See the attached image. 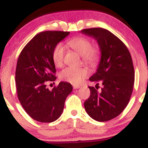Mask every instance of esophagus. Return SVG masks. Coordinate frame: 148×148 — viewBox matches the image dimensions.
Segmentation results:
<instances>
[{"instance_id":"34e87169","label":"esophagus","mask_w":148,"mask_h":148,"mask_svg":"<svg viewBox=\"0 0 148 148\" xmlns=\"http://www.w3.org/2000/svg\"><path fill=\"white\" fill-rule=\"evenodd\" d=\"M79 88H81V86H73V88H74V89H79Z\"/></svg>"}]
</instances>
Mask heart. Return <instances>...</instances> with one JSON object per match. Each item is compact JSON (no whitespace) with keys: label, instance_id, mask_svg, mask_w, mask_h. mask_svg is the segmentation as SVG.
Instances as JSON below:
<instances>
[{"label":"heart","instance_id":"b5f03b06","mask_svg":"<svg viewBox=\"0 0 148 148\" xmlns=\"http://www.w3.org/2000/svg\"><path fill=\"white\" fill-rule=\"evenodd\" d=\"M67 45L82 56V61L84 64L95 66L99 62L100 59L99 47L92 45L91 41L88 39L81 37H75L69 40ZM64 55L65 49L63 46L60 44L56 46L52 53V59L57 67H61L63 65ZM88 74V70L84 67H67L60 72V78L72 84L78 85L81 84Z\"/></svg>","mask_w":148,"mask_h":148}]
</instances>
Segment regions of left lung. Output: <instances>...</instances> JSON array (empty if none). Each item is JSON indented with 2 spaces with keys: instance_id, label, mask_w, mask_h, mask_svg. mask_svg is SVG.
<instances>
[{
  "instance_id": "1",
  "label": "left lung",
  "mask_w": 148,
  "mask_h": 148,
  "mask_svg": "<svg viewBox=\"0 0 148 148\" xmlns=\"http://www.w3.org/2000/svg\"><path fill=\"white\" fill-rule=\"evenodd\" d=\"M81 33L97 41L101 59L89 80L97 83L96 88L99 83L103 85L100 92L90 86V95L84 102L85 109L96 121H108L120 115L130 101L134 84L132 56L125 44L108 30L93 28Z\"/></svg>"
}]
</instances>
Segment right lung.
I'll return each instance as SVG.
<instances>
[{
    "label": "right lung",
    "instance_id": "1",
    "mask_svg": "<svg viewBox=\"0 0 148 148\" xmlns=\"http://www.w3.org/2000/svg\"><path fill=\"white\" fill-rule=\"evenodd\" d=\"M69 32L40 33L25 46L18 56L15 81L18 99L32 118L40 123H52L60 118L66 98L72 91L69 83L60 82L52 90L47 81H54L56 67L53 49Z\"/></svg>",
    "mask_w": 148,
    "mask_h": 148
}]
</instances>
